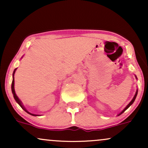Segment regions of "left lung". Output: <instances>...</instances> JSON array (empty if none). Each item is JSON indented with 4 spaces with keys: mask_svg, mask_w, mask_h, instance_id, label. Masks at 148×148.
Wrapping results in <instances>:
<instances>
[{
    "mask_svg": "<svg viewBox=\"0 0 148 148\" xmlns=\"http://www.w3.org/2000/svg\"><path fill=\"white\" fill-rule=\"evenodd\" d=\"M135 77H136V79H137V77H136V75H135ZM137 94H138V89H137V90H136V92L135 95H134V96L133 99H132V101H130V103H128V104H127V106L126 107H125V108H124V109L123 110V111H122L121 112H120V113H119V114L118 115V116H119V115H121V114H122V113H124V112H125V111H126V110L127 109V108H129V107H130V106H131V105H132V103H133L134 102V101H135L136 98Z\"/></svg>",
    "mask_w": 148,
    "mask_h": 148,
    "instance_id": "left-lung-1",
    "label": "left lung"
}]
</instances>
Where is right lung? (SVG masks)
<instances>
[{
  "label": "right lung",
  "mask_w": 148,
  "mask_h": 148,
  "mask_svg": "<svg viewBox=\"0 0 148 148\" xmlns=\"http://www.w3.org/2000/svg\"><path fill=\"white\" fill-rule=\"evenodd\" d=\"M16 68L14 69V72H13V74H12V77H13V79H12V94H13V97H14L15 101H16V102L18 103V104L22 108H23L24 111L26 112V113H28V114L31 115H33V116H39V115H36V114H33V113H30V112H28L27 111L26 109H25V108L24 107V106L23 105V103H22L21 101L18 99V97H17V95H16V92H15V90H14V74H15V72H16Z\"/></svg>",
  "instance_id": "1"
}]
</instances>
